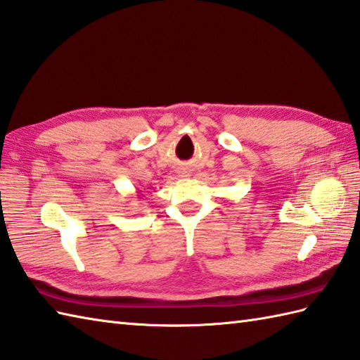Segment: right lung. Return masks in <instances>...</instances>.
Returning a JSON list of instances; mask_svg holds the SVG:
<instances>
[{"label": "right lung", "mask_w": 360, "mask_h": 360, "mask_svg": "<svg viewBox=\"0 0 360 360\" xmlns=\"http://www.w3.org/2000/svg\"><path fill=\"white\" fill-rule=\"evenodd\" d=\"M137 196H139V195H137Z\"/></svg>", "instance_id": "1"}]
</instances>
